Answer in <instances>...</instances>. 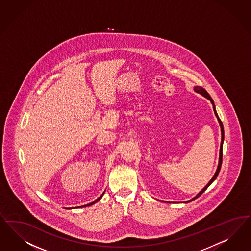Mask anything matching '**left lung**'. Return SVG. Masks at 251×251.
I'll list each match as a JSON object with an SVG mask.
<instances>
[{"label":"left lung","instance_id":"left-lung-1","mask_svg":"<svg viewBox=\"0 0 251 251\" xmlns=\"http://www.w3.org/2000/svg\"><path fill=\"white\" fill-rule=\"evenodd\" d=\"M194 91L195 92H197V93H199V94H201V95H202L203 97L207 98L209 100H210V102H211V104H212V107H213V111H214V114H215V116L217 117V120H218L219 124H220V127H221V133H222V140H221V146H220V154H219V163L218 166H217V170L215 172V174H214V176H212V178L210 179V182L205 186V187L203 188L201 191H200L198 194L195 196L193 199H191V200H189V201H185L184 203H188L190 202V201H194L196 199H198L201 195L202 194L203 192L209 187V186L211 185V183L217 178L219 175V172L221 170V166H222V162H223V144H224V139H225V131H224V126H223V123L222 121L220 120V118H219L218 114H217V112H216V109H215V104H214V101H213V100L210 98V94L205 90V89H203L202 87H200V86H195L194 87ZM166 202V201H165Z\"/></svg>","mask_w":251,"mask_h":251}]
</instances>
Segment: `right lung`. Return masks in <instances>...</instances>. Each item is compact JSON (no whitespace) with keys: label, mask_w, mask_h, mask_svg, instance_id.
<instances>
[{"label":"right lung","mask_w":251,"mask_h":251,"mask_svg":"<svg viewBox=\"0 0 251 251\" xmlns=\"http://www.w3.org/2000/svg\"><path fill=\"white\" fill-rule=\"evenodd\" d=\"M104 192H105V191H104ZM104 192H103L102 194L100 195V197L98 198L97 200H95V201H94L93 202L89 203V204H87V205H84V206H82V207H87V206H91V205H93L94 203L98 202V201H100V199L102 198V196H103V194H104Z\"/></svg>","instance_id":"add662e5"}]
</instances>
